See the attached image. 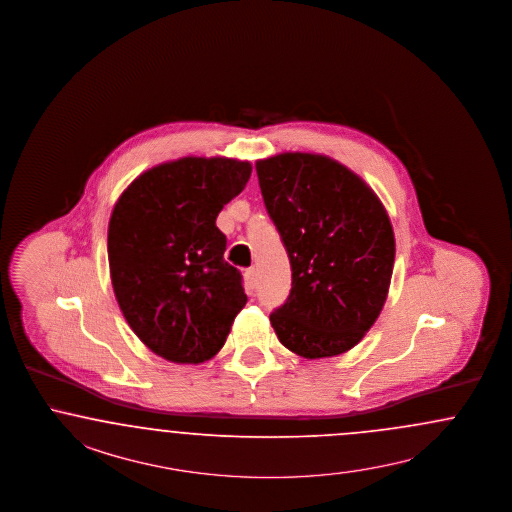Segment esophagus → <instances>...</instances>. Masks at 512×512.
I'll list each match as a JSON object with an SVG mask.
<instances>
[{"label": "esophagus", "mask_w": 512, "mask_h": 512, "mask_svg": "<svg viewBox=\"0 0 512 512\" xmlns=\"http://www.w3.org/2000/svg\"><path fill=\"white\" fill-rule=\"evenodd\" d=\"M245 281H247L248 290H254L256 284H258V275H256V269L250 267L245 271Z\"/></svg>", "instance_id": "1"}]
</instances>
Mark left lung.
Wrapping results in <instances>:
<instances>
[{
    "label": "left lung",
    "mask_w": 512,
    "mask_h": 512,
    "mask_svg": "<svg viewBox=\"0 0 512 512\" xmlns=\"http://www.w3.org/2000/svg\"><path fill=\"white\" fill-rule=\"evenodd\" d=\"M265 209L292 267L290 296L269 320L284 347L330 358L362 341L388 296L396 241L375 192L320 154L256 164Z\"/></svg>",
    "instance_id": "left-lung-1"
}]
</instances>
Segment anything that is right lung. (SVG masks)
Returning <instances> with one entry per match:
<instances>
[{
  "label": "right lung",
  "mask_w": 512,
  "mask_h": 512,
  "mask_svg": "<svg viewBox=\"0 0 512 512\" xmlns=\"http://www.w3.org/2000/svg\"><path fill=\"white\" fill-rule=\"evenodd\" d=\"M250 171L230 158H181L152 167L116 201L107 235L116 301L135 335L169 362L211 360L247 303L216 216Z\"/></svg>",
  "instance_id": "add662e5"
}]
</instances>
